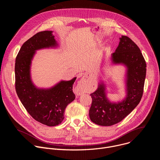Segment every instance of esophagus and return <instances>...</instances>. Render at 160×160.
<instances>
[{"mask_svg": "<svg viewBox=\"0 0 160 160\" xmlns=\"http://www.w3.org/2000/svg\"><path fill=\"white\" fill-rule=\"evenodd\" d=\"M89 74L88 73H85V74H83V77H89ZM85 92V88H84V86H83V82H80L78 85L75 87V93L77 94V95H82L83 94V93Z\"/></svg>", "mask_w": 160, "mask_h": 160, "instance_id": "esophagus-1", "label": "esophagus"}]
</instances>
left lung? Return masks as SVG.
Segmentation results:
<instances>
[{
	"mask_svg": "<svg viewBox=\"0 0 160 160\" xmlns=\"http://www.w3.org/2000/svg\"><path fill=\"white\" fill-rule=\"evenodd\" d=\"M114 64H123L127 68V96L119 102H111L106 97L103 83L90 94L92 104L89 117L93 123L111 126L119 123L139 104L143 94L146 74V63L140 49L129 37L122 35L115 52L111 55Z\"/></svg>",
	"mask_w": 160,
	"mask_h": 160,
	"instance_id": "8db88e82",
	"label": "left lung"
}]
</instances>
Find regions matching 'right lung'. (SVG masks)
Listing matches in <instances>:
<instances>
[{
    "instance_id": "1",
    "label": "right lung",
    "mask_w": 160,
    "mask_h": 160,
    "mask_svg": "<svg viewBox=\"0 0 160 160\" xmlns=\"http://www.w3.org/2000/svg\"><path fill=\"white\" fill-rule=\"evenodd\" d=\"M52 33L40 32L26 41L15 62V88L19 99L33 119L49 127L58 125L63 121L66 106L75 99L73 85L77 78L61 81L48 89L37 88L33 83L30 66L35 51L58 45Z\"/></svg>"
}]
</instances>
